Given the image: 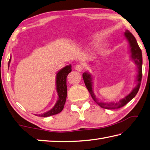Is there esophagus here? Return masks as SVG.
<instances>
[{
	"mask_svg": "<svg viewBox=\"0 0 150 150\" xmlns=\"http://www.w3.org/2000/svg\"><path fill=\"white\" fill-rule=\"evenodd\" d=\"M83 66L81 64H78L76 66V70L78 72H82V70H83Z\"/></svg>",
	"mask_w": 150,
	"mask_h": 150,
	"instance_id": "34e87169",
	"label": "esophagus"
}]
</instances>
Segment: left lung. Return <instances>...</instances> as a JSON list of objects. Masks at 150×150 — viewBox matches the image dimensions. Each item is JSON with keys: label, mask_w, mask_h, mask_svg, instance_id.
Instances as JSON below:
<instances>
[{"label": "left lung", "mask_w": 150, "mask_h": 150, "mask_svg": "<svg viewBox=\"0 0 150 150\" xmlns=\"http://www.w3.org/2000/svg\"><path fill=\"white\" fill-rule=\"evenodd\" d=\"M125 35L130 45V52L131 53L130 57L133 61L134 62L136 68H137V74H136V78L135 80L136 86L129 94H128L124 98L121 99L116 103H103L102 101H99L93 93L92 88L93 80L91 75L88 72H85L82 75L85 85L88 90L89 92L91 94V98H93L94 101L98 105L103 109H115L125 106V105H127L128 102L134 98L140 87L142 76V51L138 46L135 38L129 31L126 30L125 32Z\"/></svg>", "instance_id": "obj_1"}]
</instances>
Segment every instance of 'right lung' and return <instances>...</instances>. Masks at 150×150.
Listing matches in <instances>:
<instances>
[{
    "mask_svg": "<svg viewBox=\"0 0 150 150\" xmlns=\"http://www.w3.org/2000/svg\"><path fill=\"white\" fill-rule=\"evenodd\" d=\"M11 61V57L10 58L8 61V67L10 62ZM72 71V66L70 64L67 66L62 69L59 70L57 74L56 77V84H57V91L58 93V100L55 103L54 106L49 110V111L44 112L41 115H35L39 117H47L52 115H57L62 111L64 108L66 99L67 96V77L68 74Z\"/></svg>",
    "mask_w": 150,
    "mask_h": 150,
    "instance_id": "right-lung-1",
    "label": "right lung"
}]
</instances>
